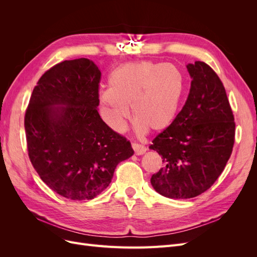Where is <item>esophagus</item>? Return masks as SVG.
Here are the masks:
<instances>
[{"label": "esophagus", "instance_id": "34e87169", "mask_svg": "<svg viewBox=\"0 0 257 257\" xmlns=\"http://www.w3.org/2000/svg\"><path fill=\"white\" fill-rule=\"evenodd\" d=\"M132 148H133V150H134L136 155H142V154H144L147 151V148L145 146L136 144V143L132 144Z\"/></svg>", "mask_w": 257, "mask_h": 257}]
</instances>
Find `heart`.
Here are the masks:
<instances>
[{
	"instance_id": "obj_1",
	"label": "heart",
	"mask_w": 257,
	"mask_h": 257,
	"mask_svg": "<svg viewBox=\"0 0 257 257\" xmlns=\"http://www.w3.org/2000/svg\"><path fill=\"white\" fill-rule=\"evenodd\" d=\"M109 89L99 92L105 120L115 132H123L132 107L138 133H161L172 125L180 106L184 78L168 63L152 61L120 65L108 78Z\"/></svg>"
}]
</instances>
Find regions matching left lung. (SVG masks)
Listing matches in <instances>:
<instances>
[{
	"mask_svg": "<svg viewBox=\"0 0 257 257\" xmlns=\"http://www.w3.org/2000/svg\"><path fill=\"white\" fill-rule=\"evenodd\" d=\"M186 68L192 78L188 99L149 147L164 163L151 177L153 189L175 199L196 197L211 188L235 143L234 114L219 76L205 62Z\"/></svg>",
	"mask_w": 257,
	"mask_h": 257,
	"instance_id": "1",
	"label": "left lung"
}]
</instances>
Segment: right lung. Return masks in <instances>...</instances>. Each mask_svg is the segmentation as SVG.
Segmentation results:
<instances>
[{
  "mask_svg": "<svg viewBox=\"0 0 257 257\" xmlns=\"http://www.w3.org/2000/svg\"><path fill=\"white\" fill-rule=\"evenodd\" d=\"M99 80L89 59L61 62L37 81L26 110L30 161L42 180L68 199L96 197L116 165L134 154L96 109Z\"/></svg>",
  "mask_w": 257,
  "mask_h": 257,
  "instance_id": "right-lung-1",
  "label": "right lung"
}]
</instances>
